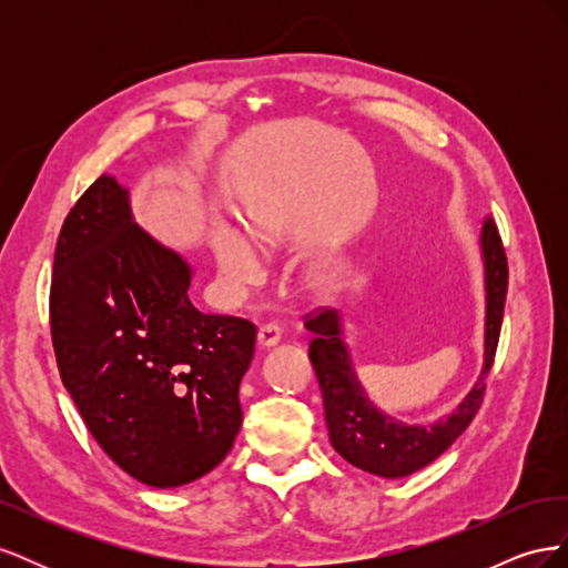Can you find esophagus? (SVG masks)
Segmentation results:
<instances>
[{
    "label": "esophagus",
    "instance_id": "1",
    "mask_svg": "<svg viewBox=\"0 0 568 568\" xmlns=\"http://www.w3.org/2000/svg\"><path fill=\"white\" fill-rule=\"evenodd\" d=\"M280 338H282V326L280 324L267 322V324L261 326V329H257V346H261V348L277 346Z\"/></svg>",
    "mask_w": 568,
    "mask_h": 568
}]
</instances>
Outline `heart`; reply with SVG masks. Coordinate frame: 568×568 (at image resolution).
<instances>
[{
  "label": "heart",
  "mask_w": 568,
  "mask_h": 568,
  "mask_svg": "<svg viewBox=\"0 0 568 568\" xmlns=\"http://www.w3.org/2000/svg\"><path fill=\"white\" fill-rule=\"evenodd\" d=\"M251 236H253V242L263 248H270L277 244V234H274L267 225H261V222H253ZM213 253H215V261H217L222 274H225V280L230 284L244 286L253 280V274L257 270V255L242 234L230 230V227H217L213 234ZM313 284L317 288H326L329 286V277L317 274Z\"/></svg>",
  "instance_id": "1"
}]
</instances>
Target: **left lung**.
Masks as SVG:
<instances>
[{"label": "left lung", "instance_id": "obj_1", "mask_svg": "<svg viewBox=\"0 0 568 568\" xmlns=\"http://www.w3.org/2000/svg\"><path fill=\"white\" fill-rule=\"evenodd\" d=\"M486 265V363L478 382L450 417L428 426H405L376 409L357 382L351 355L341 338L336 311H320L305 317L313 332L311 363L324 398V419L334 450L353 467L382 478H403L440 457L471 424L484 403L486 376L493 367L507 298V255L497 225L488 217L480 232Z\"/></svg>", "mask_w": 568, "mask_h": 568}]
</instances>
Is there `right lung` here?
I'll return each mask as SVG.
<instances>
[{
    "instance_id": "right-lung-1",
    "label": "right lung",
    "mask_w": 568,
    "mask_h": 568,
    "mask_svg": "<svg viewBox=\"0 0 568 568\" xmlns=\"http://www.w3.org/2000/svg\"><path fill=\"white\" fill-rule=\"evenodd\" d=\"M189 284L192 267L134 225L113 178L63 220L49 291L61 382L101 450L153 488L213 471L244 417L255 324L199 313Z\"/></svg>"
}]
</instances>
